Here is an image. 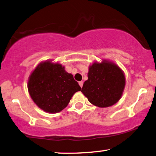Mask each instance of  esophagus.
Masks as SVG:
<instances>
[{
    "label": "esophagus",
    "mask_w": 156,
    "mask_h": 156,
    "mask_svg": "<svg viewBox=\"0 0 156 156\" xmlns=\"http://www.w3.org/2000/svg\"><path fill=\"white\" fill-rule=\"evenodd\" d=\"M78 84H79V85L80 86V87H82L83 85V81H80V82L78 83Z\"/></svg>",
    "instance_id": "esophagus-1"
}]
</instances>
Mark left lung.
I'll return each instance as SVG.
<instances>
[{"label":"left lung","instance_id":"1","mask_svg":"<svg viewBox=\"0 0 156 156\" xmlns=\"http://www.w3.org/2000/svg\"><path fill=\"white\" fill-rule=\"evenodd\" d=\"M81 92L93 105L106 108L117 103L125 87L124 72L113 62L102 59L90 65Z\"/></svg>","mask_w":156,"mask_h":156}]
</instances>
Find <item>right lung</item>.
<instances>
[{
	"label": "right lung",
	"mask_w": 156,
	"mask_h": 156,
	"mask_svg": "<svg viewBox=\"0 0 156 156\" xmlns=\"http://www.w3.org/2000/svg\"><path fill=\"white\" fill-rule=\"evenodd\" d=\"M28 91L34 103L45 112L56 113L68 105L81 87L65 67L52 60L39 63L29 76Z\"/></svg>",
	"instance_id": "add662e5"
}]
</instances>
